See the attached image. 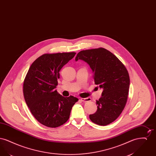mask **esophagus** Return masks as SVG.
Instances as JSON below:
<instances>
[{
	"instance_id": "esophagus-1",
	"label": "esophagus",
	"mask_w": 156,
	"mask_h": 156,
	"mask_svg": "<svg viewBox=\"0 0 156 156\" xmlns=\"http://www.w3.org/2000/svg\"><path fill=\"white\" fill-rule=\"evenodd\" d=\"M82 102H89L90 101V98H81L80 99Z\"/></svg>"
}]
</instances>
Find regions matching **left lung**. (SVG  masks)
I'll return each mask as SVG.
<instances>
[{
  "label": "left lung",
  "instance_id": "left-lung-1",
  "mask_svg": "<svg viewBox=\"0 0 156 156\" xmlns=\"http://www.w3.org/2000/svg\"><path fill=\"white\" fill-rule=\"evenodd\" d=\"M78 59L89 65L97 88L103 89L102 96L96 102L97 112L89 115V119L98 125H109L119 117L126 105L130 86L126 67L104 48L81 51L75 60Z\"/></svg>",
  "mask_w": 156,
  "mask_h": 156
}]
</instances>
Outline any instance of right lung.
Masks as SVG:
<instances>
[{
  "instance_id": "1",
  "label": "right lung",
  "mask_w": 156,
  "mask_h": 156,
  "mask_svg": "<svg viewBox=\"0 0 156 156\" xmlns=\"http://www.w3.org/2000/svg\"><path fill=\"white\" fill-rule=\"evenodd\" d=\"M75 52L45 54L31 65L23 83L25 101L34 117L41 124L57 127L69 118L78 100L61 95L55 88L61 69L73 59Z\"/></svg>"
}]
</instances>
